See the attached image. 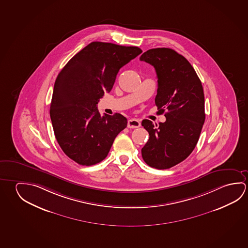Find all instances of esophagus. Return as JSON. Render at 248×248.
I'll use <instances>...</instances> for the list:
<instances>
[{
  "label": "esophagus",
  "instance_id": "34e87169",
  "mask_svg": "<svg viewBox=\"0 0 248 248\" xmlns=\"http://www.w3.org/2000/svg\"><path fill=\"white\" fill-rule=\"evenodd\" d=\"M128 128L130 129H136L141 126V123L138 119H135V118H131L130 120H128Z\"/></svg>",
  "mask_w": 248,
  "mask_h": 248
}]
</instances>
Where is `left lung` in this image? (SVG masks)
<instances>
[{
    "label": "left lung",
    "mask_w": 248,
    "mask_h": 248,
    "mask_svg": "<svg viewBox=\"0 0 248 248\" xmlns=\"http://www.w3.org/2000/svg\"><path fill=\"white\" fill-rule=\"evenodd\" d=\"M140 61L154 66L158 83L155 103L159 113L166 110V121L159 126L142 120L150 135L142 159L149 166L166 170L187 158L199 140L205 122L202 85L190 63L173 49H150Z\"/></svg>",
    "instance_id": "8db88e82"
}]
</instances>
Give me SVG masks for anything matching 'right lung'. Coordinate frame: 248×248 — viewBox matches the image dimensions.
<instances>
[{
  "mask_svg": "<svg viewBox=\"0 0 248 248\" xmlns=\"http://www.w3.org/2000/svg\"><path fill=\"white\" fill-rule=\"evenodd\" d=\"M142 51L93 41L75 54L54 83L50 117L58 143L74 162L91 166L100 163L114 139L127 126L123 115L97 109L99 99L112 89L118 71Z\"/></svg>",
  "mask_w": 248,
  "mask_h": 248,
  "instance_id": "add662e5",
  "label": "right lung"
}]
</instances>
